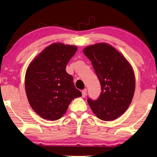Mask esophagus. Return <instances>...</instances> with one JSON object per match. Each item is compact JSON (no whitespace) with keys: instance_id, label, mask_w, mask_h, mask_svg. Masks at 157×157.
<instances>
[{"instance_id":"esophagus-1","label":"esophagus","mask_w":157,"mask_h":157,"mask_svg":"<svg viewBox=\"0 0 157 157\" xmlns=\"http://www.w3.org/2000/svg\"><path fill=\"white\" fill-rule=\"evenodd\" d=\"M87 96V90H83L82 91V96L85 97Z\"/></svg>"}]
</instances>
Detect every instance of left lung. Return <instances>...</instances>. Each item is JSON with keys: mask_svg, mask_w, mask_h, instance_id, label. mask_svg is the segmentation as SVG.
Wrapping results in <instances>:
<instances>
[{"mask_svg": "<svg viewBox=\"0 0 157 157\" xmlns=\"http://www.w3.org/2000/svg\"><path fill=\"white\" fill-rule=\"evenodd\" d=\"M83 53L91 61L102 90L96 100H87L89 105L101 120L117 119L128 109L134 96L135 77L131 65L106 43L88 46Z\"/></svg>", "mask_w": 157, "mask_h": 157, "instance_id": "1", "label": "left lung"}]
</instances>
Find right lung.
Returning a JSON list of instances; mask_svg holds the SVG:
<instances>
[{
    "instance_id": "right-lung-1",
    "label": "right lung",
    "mask_w": 157,
    "mask_h": 157,
    "mask_svg": "<svg viewBox=\"0 0 157 157\" xmlns=\"http://www.w3.org/2000/svg\"><path fill=\"white\" fill-rule=\"evenodd\" d=\"M77 46L53 43L29 65L25 75V91L34 111L43 119H60L73 99L82 94L76 89L66 67Z\"/></svg>"
}]
</instances>
